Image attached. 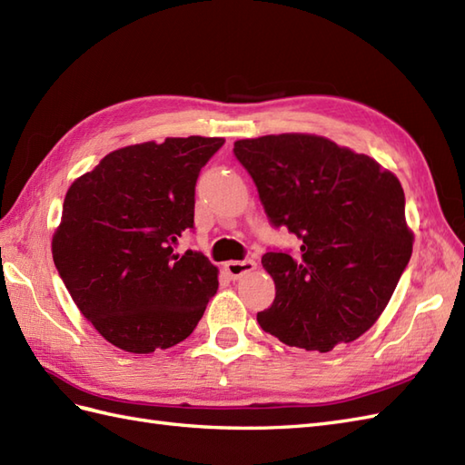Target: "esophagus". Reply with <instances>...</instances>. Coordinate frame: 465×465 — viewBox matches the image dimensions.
Masks as SVG:
<instances>
[{"mask_svg": "<svg viewBox=\"0 0 465 465\" xmlns=\"http://www.w3.org/2000/svg\"><path fill=\"white\" fill-rule=\"evenodd\" d=\"M257 269V263L253 259H245V261H228V263L223 265V271L225 275H228L230 279L237 281L242 279L243 275H247V272H252Z\"/></svg>", "mask_w": 465, "mask_h": 465, "instance_id": "obj_1", "label": "esophagus"}]
</instances>
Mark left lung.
<instances>
[{"label":"left lung","mask_w":465,"mask_h":465,"mask_svg":"<svg viewBox=\"0 0 465 465\" xmlns=\"http://www.w3.org/2000/svg\"><path fill=\"white\" fill-rule=\"evenodd\" d=\"M233 153L272 225L302 240L299 257L261 259L277 294L257 312L259 326L291 348L322 353L365 334L412 255L395 173L312 134L240 139Z\"/></svg>","instance_id":"1"}]
</instances>
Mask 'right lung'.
<instances>
[{
  "mask_svg": "<svg viewBox=\"0 0 465 465\" xmlns=\"http://www.w3.org/2000/svg\"><path fill=\"white\" fill-rule=\"evenodd\" d=\"M223 137H166L115 149L70 184L53 259L78 311L129 353L193 334L218 267L173 245L194 228V186Z\"/></svg>",
  "mask_w": 465,
  "mask_h": 465,
  "instance_id": "right-lung-1",
  "label": "right lung"
}]
</instances>
